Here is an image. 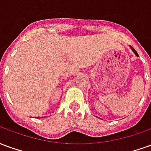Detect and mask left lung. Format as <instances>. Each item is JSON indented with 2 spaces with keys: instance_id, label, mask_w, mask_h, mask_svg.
I'll use <instances>...</instances> for the list:
<instances>
[{
  "instance_id": "1",
  "label": "left lung",
  "mask_w": 151,
  "mask_h": 151,
  "mask_svg": "<svg viewBox=\"0 0 151 151\" xmlns=\"http://www.w3.org/2000/svg\"><path fill=\"white\" fill-rule=\"evenodd\" d=\"M130 48H131V49L133 50V52H134V53H135V55H136L137 56H138V54H137V52H136V50L134 49V48H133V47L130 46Z\"/></svg>"
}]
</instances>
